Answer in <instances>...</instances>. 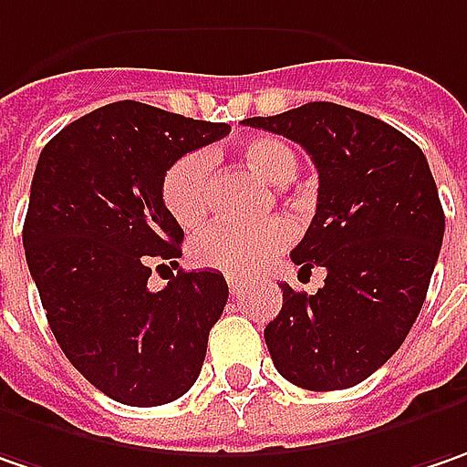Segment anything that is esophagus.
<instances>
[{"mask_svg":"<svg viewBox=\"0 0 467 467\" xmlns=\"http://www.w3.org/2000/svg\"><path fill=\"white\" fill-rule=\"evenodd\" d=\"M227 285H230V293L233 295L243 293V279L237 274H227Z\"/></svg>","mask_w":467,"mask_h":467,"instance_id":"1","label":"esophagus"}]
</instances>
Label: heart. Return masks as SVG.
<instances>
[{
	"label": "heart",
	"instance_id": "b5f03b06",
	"mask_svg": "<svg viewBox=\"0 0 467 467\" xmlns=\"http://www.w3.org/2000/svg\"><path fill=\"white\" fill-rule=\"evenodd\" d=\"M245 170L272 185H285L295 177L297 156L274 135H255L237 149ZM213 182L209 153L193 151L180 156L161 180V201L174 222L193 230L212 212ZM293 237L287 219H269L261 224L216 222L191 240V258L198 266L227 274L254 272L255 266L279 254Z\"/></svg>",
	"mask_w": 467,
	"mask_h": 467
}]
</instances>
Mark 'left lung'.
I'll return each instance as SVG.
<instances>
[{
  "instance_id": "8db88e82",
  "label": "left lung",
  "mask_w": 467,
  "mask_h": 467,
  "mask_svg": "<svg viewBox=\"0 0 467 467\" xmlns=\"http://www.w3.org/2000/svg\"><path fill=\"white\" fill-rule=\"evenodd\" d=\"M243 122L300 143L318 170L314 222L290 258L327 279L316 295L279 285L264 329L274 366L311 392L355 387L400 350L426 300L444 237L429 161L392 125L332 101Z\"/></svg>"
}]
</instances>
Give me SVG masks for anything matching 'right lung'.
<instances>
[{
	"label": "right lung",
	"mask_w": 467,
	"mask_h": 467,
	"mask_svg": "<svg viewBox=\"0 0 467 467\" xmlns=\"http://www.w3.org/2000/svg\"><path fill=\"white\" fill-rule=\"evenodd\" d=\"M224 135V122L114 101L70 122L38 156L23 224L28 269L62 353L122 405L172 402L201 374L230 295L224 276L177 272L156 293L149 276L182 255L164 174Z\"/></svg>",
	"instance_id": "add662e5"
}]
</instances>
